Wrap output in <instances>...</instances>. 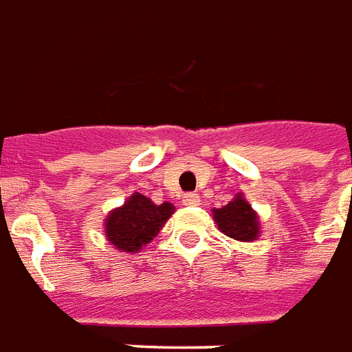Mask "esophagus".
<instances>
[{"label":"esophagus","instance_id":"esophagus-1","mask_svg":"<svg viewBox=\"0 0 352 352\" xmlns=\"http://www.w3.org/2000/svg\"><path fill=\"white\" fill-rule=\"evenodd\" d=\"M182 202H184L186 206H197V204L201 202V199H199V195L197 193H186L182 197Z\"/></svg>","mask_w":352,"mask_h":352}]
</instances>
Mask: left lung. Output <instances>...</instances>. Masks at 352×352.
Listing matches in <instances>:
<instances>
[{
    "mask_svg": "<svg viewBox=\"0 0 352 352\" xmlns=\"http://www.w3.org/2000/svg\"><path fill=\"white\" fill-rule=\"evenodd\" d=\"M214 219L221 232L240 242H251L258 236V221L242 197H236L227 206L214 210Z\"/></svg>",
    "mask_w": 352,
    "mask_h": 352,
    "instance_id": "1",
    "label": "left lung"
}]
</instances>
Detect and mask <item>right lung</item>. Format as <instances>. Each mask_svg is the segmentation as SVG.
Masks as SVG:
<instances>
[{
    "mask_svg": "<svg viewBox=\"0 0 352 352\" xmlns=\"http://www.w3.org/2000/svg\"><path fill=\"white\" fill-rule=\"evenodd\" d=\"M173 212L170 202L153 204L144 195L135 193L107 217V238L118 250L137 253L153 240Z\"/></svg>",
    "mask_w": 352,
    "mask_h": 352,
    "instance_id": "obj_1",
    "label": "right lung"
}]
</instances>
